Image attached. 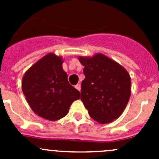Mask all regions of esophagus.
<instances>
[{
	"label": "esophagus",
	"instance_id": "esophagus-1",
	"mask_svg": "<svg viewBox=\"0 0 159 159\" xmlns=\"http://www.w3.org/2000/svg\"><path fill=\"white\" fill-rule=\"evenodd\" d=\"M75 88H76V89L78 90V91H80H80H81V85L80 84H76V85H75Z\"/></svg>",
	"mask_w": 159,
	"mask_h": 159
}]
</instances>
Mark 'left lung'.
I'll return each mask as SVG.
<instances>
[{
    "instance_id": "8db88e82",
    "label": "left lung",
    "mask_w": 159,
    "mask_h": 159,
    "mask_svg": "<svg viewBox=\"0 0 159 159\" xmlns=\"http://www.w3.org/2000/svg\"><path fill=\"white\" fill-rule=\"evenodd\" d=\"M85 79L81 97L89 116L98 123H111L121 116L130 96V77L124 67L102 54L79 57Z\"/></svg>"
}]
</instances>
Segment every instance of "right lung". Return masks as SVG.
<instances>
[{
    "mask_svg": "<svg viewBox=\"0 0 159 159\" xmlns=\"http://www.w3.org/2000/svg\"><path fill=\"white\" fill-rule=\"evenodd\" d=\"M63 60L49 53L29 68L22 80V91L32 110L43 119L64 117L80 94L68 83Z\"/></svg>",
    "mask_w": 159,
    "mask_h": 159,
    "instance_id": "add662e5",
    "label": "right lung"
}]
</instances>
